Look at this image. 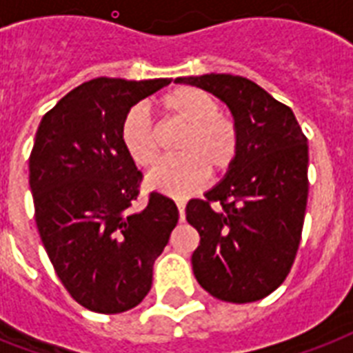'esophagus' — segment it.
<instances>
[{
  "instance_id": "1",
  "label": "esophagus",
  "mask_w": 353,
  "mask_h": 353,
  "mask_svg": "<svg viewBox=\"0 0 353 353\" xmlns=\"http://www.w3.org/2000/svg\"><path fill=\"white\" fill-rule=\"evenodd\" d=\"M177 203V210H179V220H185V199H176Z\"/></svg>"
}]
</instances>
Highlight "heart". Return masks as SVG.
<instances>
[{"label":"heart","instance_id":"obj_1","mask_svg":"<svg viewBox=\"0 0 353 353\" xmlns=\"http://www.w3.org/2000/svg\"><path fill=\"white\" fill-rule=\"evenodd\" d=\"M161 108L172 121L185 126L177 143L176 159L161 163L146 177L148 187L183 196L196 190L209 176L208 166L223 174L234 165L240 152V130L234 119L220 112L212 93L181 85L163 97ZM121 141L128 157L141 168H152L159 159V137L144 106H133L121 126Z\"/></svg>","mask_w":353,"mask_h":353}]
</instances>
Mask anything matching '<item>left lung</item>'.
<instances>
[{"label": "left lung", "mask_w": 353, "mask_h": 353, "mask_svg": "<svg viewBox=\"0 0 353 353\" xmlns=\"http://www.w3.org/2000/svg\"><path fill=\"white\" fill-rule=\"evenodd\" d=\"M176 82L225 102L240 130V152L227 176L205 199L187 205V221L199 232L194 276L220 301H260L284 282L301 243L307 139L291 108L252 80L210 73Z\"/></svg>", "instance_id": "left-lung-1"}]
</instances>
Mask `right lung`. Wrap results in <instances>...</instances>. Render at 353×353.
<instances>
[{"label":"right lung","instance_id":"obj_1","mask_svg":"<svg viewBox=\"0 0 353 353\" xmlns=\"http://www.w3.org/2000/svg\"><path fill=\"white\" fill-rule=\"evenodd\" d=\"M170 82L93 79L60 99L36 132L29 185L38 232L69 295L91 312H128L148 295L179 220L159 192L133 212L143 174L121 141L126 113Z\"/></svg>","mask_w":353,"mask_h":353}]
</instances>
